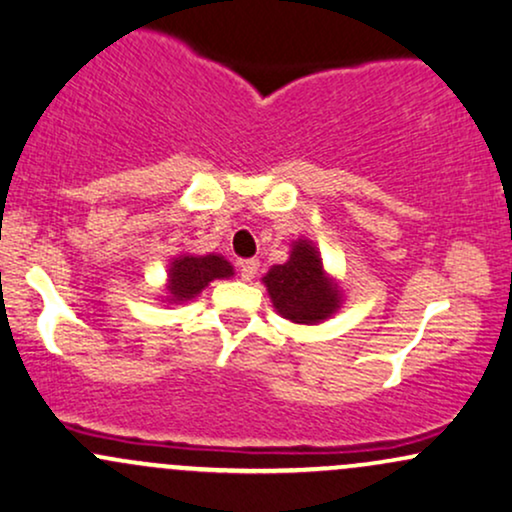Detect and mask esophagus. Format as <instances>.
<instances>
[{"instance_id": "obj_1", "label": "esophagus", "mask_w": 512, "mask_h": 512, "mask_svg": "<svg viewBox=\"0 0 512 512\" xmlns=\"http://www.w3.org/2000/svg\"><path fill=\"white\" fill-rule=\"evenodd\" d=\"M239 270H242V280H254L256 273H258V261L256 258H249V261H242L239 263Z\"/></svg>"}]
</instances>
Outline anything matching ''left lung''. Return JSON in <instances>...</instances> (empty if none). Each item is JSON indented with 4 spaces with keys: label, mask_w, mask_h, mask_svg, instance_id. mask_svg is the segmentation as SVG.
<instances>
[{
    "label": "left lung",
    "mask_w": 512,
    "mask_h": 512,
    "mask_svg": "<svg viewBox=\"0 0 512 512\" xmlns=\"http://www.w3.org/2000/svg\"><path fill=\"white\" fill-rule=\"evenodd\" d=\"M270 304L294 326H318L338 314L345 302L340 282L323 266L318 246L311 239H294L290 258L263 275Z\"/></svg>",
    "instance_id": "obj_1"
}]
</instances>
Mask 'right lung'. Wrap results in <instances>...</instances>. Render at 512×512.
Wrapping results in <instances>:
<instances>
[{"label":"right lung","instance_id":"obj_1","mask_svg":"<svg viewBox=\"0 0 512 512\" xmlns=\"http://www.w3.org/2000/svg\"><path fill=\"white\" fill-rule=\"evenodd\" d=\"M234 278L232 263L220 254H179L167 266L165 304H186L196 299L213 280Z\"/></svg>","mask_w":512,"mask_h":512}]
</instances>
